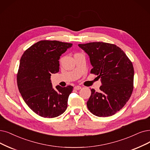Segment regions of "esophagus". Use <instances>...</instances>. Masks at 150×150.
<instances>
[{
  "label": "esophagus",
  "mask_w": 150,
  "mask_h": 150,
  "mask_svg": "<svg viewBox=\"0 0 150 150\" xmlns=\"http://www.w3.org/2000/svg\"><path fill=\"white\" fill-rule=\"evenodd\" d=\"M74 89L76 90H80L81 88V87L79 86H76L74 87Z\"/></svg>",
  "instance_id": "1"
}]
</instances>
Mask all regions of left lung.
<instances>
[{
  "mask_svg": "<svg viewBox=\"0 0 150 150\" xmlns=\"http://www.w3.org/2000/svg\"><path fill=\"white\" fill-rule=\"evenodd\" d=\"M78 46L90 58L93 67L91 73L97 75L101 82L99 92L91 89L87 102L88 110L98 117L115 115L126 104L132 93V63L115 44L95 42Z\"/></svg>",
  "mask_w": 150,
  "mask_h": 150,
  "instance_id": "obj_1",
  "label": "left lung"
}]
</instances>
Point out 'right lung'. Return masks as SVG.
Wrapping results in <instances>:
<instances>
[{
    "mask_svg": "<svg viewBox=\"0 0 150 150\" xmlns=\"http://www.w3.org/2000/svg\"><path fill=\"white\" fill-rule=\"evenodd\" d=\"M73 44L57 40H40L23 54L17 74V84L27 105L39 116L53 118L67 108L73 87L53 88L51 74L58 73L60 56Z\"/></svg>",
    "mask_w": 150,
    "mask_h": 150,
    "instance_id": "1",
    "label": "right lung"
}]
</instances>
